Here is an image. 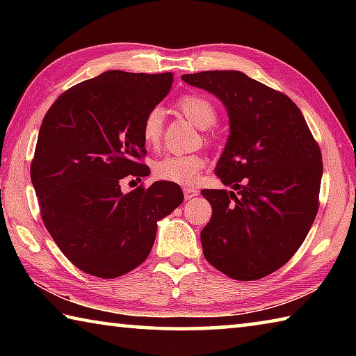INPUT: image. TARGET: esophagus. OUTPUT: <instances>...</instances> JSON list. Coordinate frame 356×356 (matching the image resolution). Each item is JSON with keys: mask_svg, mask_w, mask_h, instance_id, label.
<instances>
[{"mask_svg": "<svg viewBox=\"0 0 356 356\" xmlns=\"http://www.w3.org/2000/svg\"><path fill=\"white\" fill-rule=\"evenodd\" d=\"M200 193H197L196 188H184V196L185 200H193V197H196Z\"/></svg>", "mask_w": 356, "mask_h": 356, "instance_id": "obj_1", "label": "esophagus"}]
</instances>
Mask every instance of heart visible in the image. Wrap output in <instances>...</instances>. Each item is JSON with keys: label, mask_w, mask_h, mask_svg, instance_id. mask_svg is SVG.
Wrapping results in <instances>:
<instances>
[{"label": "heart", "mask_w": 356, "mask_h": 356, "mask_svg": "<svg viewBox=\"0 0 356 356\" xmlns=\"http://www.w3.org/2000/svg\"><path fill=\"white\" fill-rule=\"evenodd\" d=\"M177 106L201 130L213 127L216 124V119H218V113H216L215 105L201 94L184 95L177 102ZM163 120L165 113L160 106L150 108L146 113L141 125V136L146 146H159L161 134H163ZM204 166H206V159L200 154H168L155 161L154 174L160 180H168V182L179 185H193L197 180V176H200Z\"/></svg>", "instance_id": "1"}]
</instances>
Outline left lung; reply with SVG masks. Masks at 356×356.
I'll list each match as a JSON object with an SVG mask.
<instances>
[{"mask_svg":"<svg viewBox=\"0 0 356 356\" xmlns=\"http://www.w3.org/2000/svg\"><path fill=\"white\" fill-rule=\"evenodd\" d=\"M225 105L229 138L215 172L234 191L202 190L212 218L201 231L207 261L238 281L282 267L318 209L322 154L298 106L238 70L182 75Z\"/></svg>","mask_w":356,"mask_h":356,"instance_id":"left-lung-1","label":"left lung"}]
</instances>
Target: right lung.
<instances>
[{
	"label": "right lung",
	"instance_id": "right-lung-1",
	"mask_svg": "<svg viewBox=\"0 0 356 356\" xmlns=\"http://www.w3.org/2000/svg\"><path fill=\"white\" fill-rule=\"evenodd\" d=\"M172 74L108 70L67 89L42 120L31 182L44 225L69 261L97 278L131 272L152 250L156 222L184 201L177 184L120 190L150 174L141 125Z\"/></svg>",
	"mask_w": 356,
	"mask_h": 356
}]
</instances>
